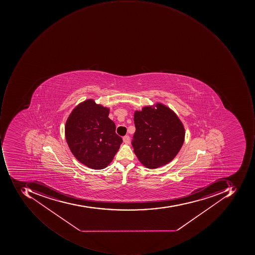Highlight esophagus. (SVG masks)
<instances>
[{
	"label": "esophagus",
	"mask_w": 255,
	"mask_h": 255,
	"mask_svg": "<svg viewBox=\"0 0 255 255\" xmlns=\"http://www.w3.org/2000/svg\"><path fill=\"white\" fill-rule=\"evenodd\" d=\"M123 140H124V142L125 144H129L130 142V138L128 135H126L123 138Z\"/></svg>",
	"instance_id": "34e87169"
}]
</instances>
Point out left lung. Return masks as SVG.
Here are the masks:
<instances>
[{"label":"left lung","instance_id":"obj_1","mask_svg":"<svg viewBox=\"0 0 255 255\" xmlns=\"http://www.w3.org/2000/svg\"><path fill=\"white\" fill-rule=\"evenodd\" d=\"M135 132L131 145L145 168H159L176 156L185 141V130L175 112L161 103L134 113Z\"/></svg>","mask_w":255,"mask_h":255}]
</instances>
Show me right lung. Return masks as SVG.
Here are the masks:
<instances>
[{
	"label": "right lung",
	"mask_w": 255,
	"mask_h": 255,
	"mask_svg": "<svg viewBox=\"0 0 255 255\" xmlns=\"http://www.w3.org/2000/svg\"><path fill=\"white\" fill-rule=\"evenodd\" d=\"M109 114L110 108L88 99L72 110L66 122L70 151L80 163L92 169L108 166L123 142Z\"/></svg>",
	"instance_id": "obj_1"
}]
</instances>
